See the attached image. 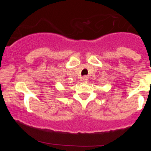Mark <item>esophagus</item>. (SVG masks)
<instances>
[{
    "label": "esophagus",
    "instance_id": "1",
    "mask_svg": "<svg viewBox=\"0 0 151 151\" xmlns=\"http://www.w3.org/2000/svg\"><path fill=\"white\" fill-rule=\"evenodd\" d=\"M88 78L87 77V76H83V77L82 78V80L83 82H87L88 81Z\"/></svg>",
    "mask_w": 151,
    "mask_h": 151
}]
</instances>
